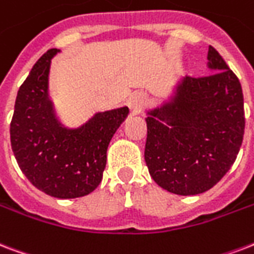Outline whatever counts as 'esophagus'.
Returning a JSON list of instances; mask_svg holds the SVG:
<instances>
[{
	"label": "esophagus",
	"instance_id": "obj_1",
	"mask_svg": "<svg viewBox=\"0 0 254 254\" xmlns=\"http://www.w3.org/2000/svg\"><path fill=\"white\" fill-rule=\"evenodd\" d=\"M145 102H146V96L144 93L137 92L134 94H131L127 104H129V108H130L133 113H138L144 108Z\"/></svg>",
	"mask_w": 254,
	"mask_h": 254
}]
</instances>
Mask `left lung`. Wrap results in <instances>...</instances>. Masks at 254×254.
Wrapping results in <instances>:
<instances>
[{"label":"left lung","mask_w":254,"mask_h":254,"mask_svg":"<svg viewBox=\"0 0 254 254\" xmlns=\"http://www.w3.org/2000/svg\"><path fill=\"white\" fill-rule=\"evenodd\" d=\"M212 74L185 77L169 102L148 112L145 162L157 185L180 196L213 188L243 144L244 96L237 75L209 46Z\"/></svg>","instance_id":"8db88e82"}]
</instances>
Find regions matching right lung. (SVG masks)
Here are the masks:
<instances>
[{
    "label": "right lung",
    "mask_w": 254,
    "mask_h": 254,
    "mask_svg": "<svg viewBox=\"0 0 254 254\" xmlns=\"http://www.w3.org/2000/svg\"><path fill=\"white\" fill-rule=\"evenodd\" d=\"M58 52L48 50L19 86L10 142L19 169L37 189L57 198H75L100 185L109 142L129 109L97 113L77 129L64 127L48 94L50 60Z\"/></svg>",
    "instance_id": "right-lung-1"
}]
</instances>
